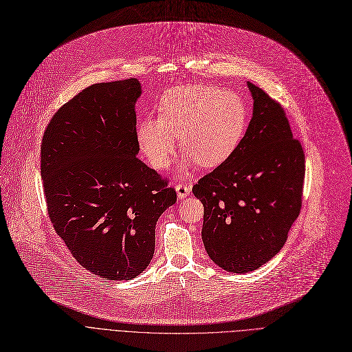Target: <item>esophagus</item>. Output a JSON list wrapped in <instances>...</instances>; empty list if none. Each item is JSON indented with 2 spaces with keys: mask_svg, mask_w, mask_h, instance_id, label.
<instances>
[{
  "mask_svg": "<svg viewBox=\"0 0 352 352\" xmlns=\"http://www.w3.org/2000/svg\"><path fill=\"white\" fill-rule=\"evenodd\" d=\"M175 190H177V195H178V198H181V199H182V198L188 197V194H190V191H191V186H188V184L179 182V184H177Z\"/></svg>",
  "mask_w": 352,
  "mask_h": 352,
  "instance_id": "obj_1",
  "label": "esophagus"
}]
</instances>
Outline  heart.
Segmentation results:
<instances>
[{
    "label": "heart",
    "instance_id": "1",
    "mask_svg": "<svg viewBox=\"0 0 352 352\" xmlns=\"http://www.w3.org/2000/svg\"><path fill=\"white\" fill-rule=\"evenodd\" d=\"M158 113L160 118H145L137 128L141 151L155 170L170 165L178 138L187 150L182 171L197 162L206 168L224 164L241 144L248 122L241 97L208 84L168 89L158 104Z\"/></svg>",
    "mask_w": 352,
    "mask_h": 352
}]
</instances>
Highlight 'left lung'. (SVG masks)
Wrapping results in <instances>:
<instances>
[{
  "label": "left lung",
  "mask_w": 352,
  "mask_h": 352,
  "mask_svg": "<svg viewBox=\"0 0 352 352\" xmlns=\"http://www.w3.org/2000/svg\"><path fill=\"white\" fill-rule=\"evenodd\" d=\"M252 118L236 151L192 187L204 206L202 243L223 270L244 274L278 252L302 206L305 155L285 111L248 82Z\"/></svg>",
  "instance_id": "1"
}]
</instances>
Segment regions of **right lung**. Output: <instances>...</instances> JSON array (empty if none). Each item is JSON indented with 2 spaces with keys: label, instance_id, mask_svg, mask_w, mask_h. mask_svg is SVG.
I'll use <instances>...</instances> for the list:
<instances>
[{
  "label": "right lung",
  "instance_id": "right-lung-1",
  "mask_svg": "<svg viewBox=\"0 0 352 352\" xmlns=\"http://www.w3.org/2000/svg\"><path fill=\"white\" fill-rule=\"evenodd\" d=\"M135 78L94 84L45 128L41 178L51 224L92 274L128 281L151 263L155 224L177 201L168 181L137 158Z\"/></svg>",
  "mask_w": 352,
  "mask_h": 352
}]
</instances>
